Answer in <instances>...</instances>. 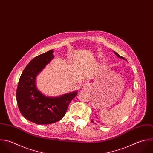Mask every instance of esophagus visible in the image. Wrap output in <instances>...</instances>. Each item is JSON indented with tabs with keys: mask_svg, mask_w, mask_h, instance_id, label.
Masks as SVG:
<instances>
[{
	"mask_svg": "<svg viewBox=\"0 0 153 153\" xmlns=\"http://www.w3.org/2000/svg\"><path fill=\"white\" fill-rule=\"evenodd\" d=\"M90 85L88 83H85L84 84L82 85V88L83 90L87 91V90H88L90 88Z\"/></svg>",
	"mask_w": 153,
	"mask_h": 153,
	"instance_id": "1",
	"label": "esophagus"
}]
</instances>
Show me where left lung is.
Returning <instances> with one entry per match:
<instances>
[{"label":"left lung","mask_w":153,"mask_h":153,"mask_svg":"<svg viewBox=\"0 0 153 153\" xmlns=\"http://www.w3.org/2000/svg\"><path fill=\"white\" fill-rule=\"evenodd\" d=\"M113 52H114V54H116V55L117 57H119V58H121V59H123V60H126V59H125V58H124L123 57H122V56H120V55H119V54H117L116 52H115V51H113ZM91 122H93V123H94V122H93L92 120H91Z\"/></svg>","instance_id":"8db88e82"}]
</instances>
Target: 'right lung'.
<instances>
[{
    "mask_svg": "<svg viewBox=\"0 0 153 153\" xmlns=\"http://www.w3.org/2000/svg\"><path fill=\"white\" fill-rule=\"evenodd\" d=\"M53 51L40 54L24 69L16 92L19 110L22 116L38 125H47L61 120L77 91L59 97H50L42 94L37 88L36 79L38 74L53 59Z\"/></svg>",
    "mask_w": 153,
    "mask_h": 153,
    "instance_id": "right-lung-1",
    "label": "right lung"
}]
</instances>
